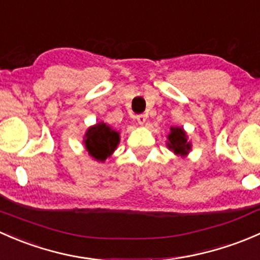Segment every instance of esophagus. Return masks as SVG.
Segmentation results:
<instances>
[{
  "label": "esophagus",
  "mask_w": 260,
  "mask_h": 260,
  "mask_svg": "<svg viewBox=\"0 0 260 260\" xmlns=\"http://www.w3.org/2000/svg\"><path fill=\"white\" fill-rule=\"evenodd\" d=\"M136 121H138L139 125H144L146 121V115H144V114L138 115V116H136Z\"/></svg>",
  "instance_id": "esophagus-1"
}]
</instances>
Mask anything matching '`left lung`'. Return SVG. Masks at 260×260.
<instances>
[{"label": "left lung", "mask_w": 260, "mask_h": 260, "mask_svg": "<svg viewBox=\"0 0 260 260\" xmlns=\"http://www.w3.org/2000/svg\"><path fill=\"white\" fill-rule=\"evenodd\" d=\"M167 139L168 149L178 156L185 157L191 151V141L188 140V134L181 126H171Z\"/></svg>", "instance_id": "left-lung-1"}]
</instances>
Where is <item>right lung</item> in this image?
I'll list each match as a JSON object with an SVG mask.
<instances>
[{"label":"right lung","instance_id":"add662e5","mask_svg":"<svg viewBox=\"0 0 260 260\" xmlns=\"http://www.w3.org/2000/svg\"><path fill=\"white\" fill-rule=\"evenodd\" d=\"M82 143L89 156L96 161L104 162L114 154L119 145L120 133L106 122H96L86 130Z\"/></svg>","mask_w":260,"mask_h":260}]
</instances>
